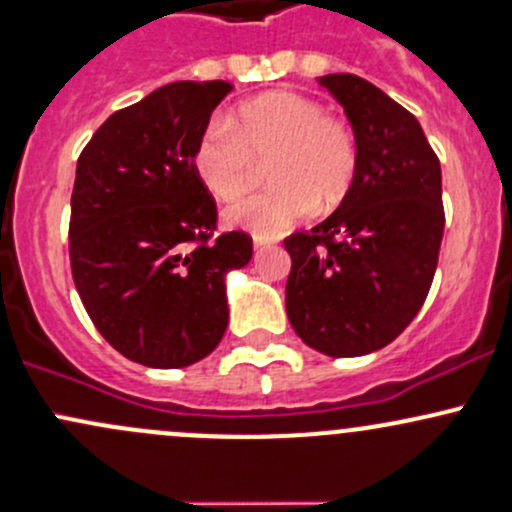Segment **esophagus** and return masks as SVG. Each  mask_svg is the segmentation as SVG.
I'll return each mask as SVG.
<instances>
[{
	"instance_id": "obj_1",
	"label": "esophagus",
	"mask_w": 512,
	"mask_h": 512,
	"mask_svg": "<svg viewBox=\"0 0 512 512\" xmlns=\"http://www.w3.org/2000/svg\"><path fill=\"white\" fill-rule=\"evenodd\" d=\"M272 245H274L272 240H267V238H257V235H255V240H252V247H255L257 252L267 250V247H272Z\"/></svg>"
}]
</instances>
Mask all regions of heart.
Listing matches in <instances>:
<instances>
[{"mask_svg": "<svg viewBox=\"0 0 512 512\" xmlns=\"http://www.w3.org/2000/svg\"><path fill=\"white\" fill-rule=\"evenodd\" d=\"M269 165L267 192L228 206V226L257 238H277L323 209L338 206L357 174V143L350 128L330 119L313 99L269 92L245 101L230 116H213L194 148V170L221 201L247 192L257 162Z\"/></svg>", "mask_w": 512, "mask_h": 512, "instance_id": "obj_1", "label": "heart"}]
</instances>
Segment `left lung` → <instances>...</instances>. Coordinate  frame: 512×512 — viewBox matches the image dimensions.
Masks as SVG:
<instances>
[{"label": "left lung", "mask_w": 512, "mask_h": 512, "mask_svg": "<svg viewBox=\"0 0 512 512\" xmlns=\"http://www.w3.org/2000/svg\"><path fill=\"white\" fill-rule=\"evenodd\" d=\"M318 82L352 123L357 174L323 223L284 240L286 313L308 347L359 357L396 340L428 296L445 233L442 170L418 119L389 94L347 72Z\"/></svg>", "instance_id": "obj_1"}]
</instances>
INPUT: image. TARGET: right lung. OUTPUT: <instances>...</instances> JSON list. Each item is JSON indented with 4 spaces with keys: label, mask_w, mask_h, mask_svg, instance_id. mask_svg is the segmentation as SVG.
Wrapping results in <instances>:
<instances>
[{
    "label": "right lung",
    "mask_w": 512,
    "mask_h": 512,
    "mask_svg": "<svg viewBox=\"0 0 512 512\" xmlns=\"http://www.w3.org/2000/svg\"><path fill=\"white\" fill-rule=\"evenodd\" d=\"M233 84L172 82L99 126L77 160L70 265L89 318L114 350L182 369L228 328L226 277L252 257L245 233L211 240L216 204L194 148Z\"/></svg>",
    "instance_id": "obj_1"
}]
</instances>
